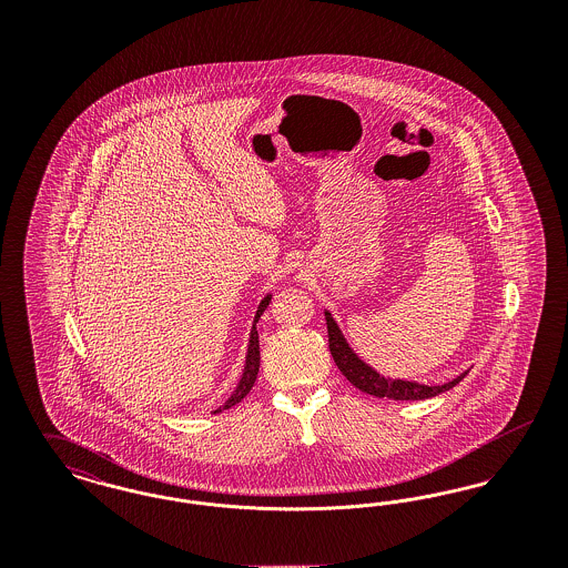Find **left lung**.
Instances as JSON below:
<instances>
[{"mask_svg": "<svg viewBox=\"0 0 568 568\" xmlns=\"http://www.w3.org/2000/svg\"><path fill=\"white\" fill-rule=\"evenodd\" d=\"M325 322H327L329 353H332L338 371L364 394H371L377 398H389V400H424V398H433V396L452 389L454 385H458L462 378L466 377V373H462L458 378H454L445 385H434V387L433 385H419V383L381 377L371 366H366L362 359L355 357V353L345 343L338 325L329 317V313H325Z\"/></svg>", "mask_w": 568, "mask_h": 568, "instance_id": "left-lung-1", "label": "left lung"}]
</instances>
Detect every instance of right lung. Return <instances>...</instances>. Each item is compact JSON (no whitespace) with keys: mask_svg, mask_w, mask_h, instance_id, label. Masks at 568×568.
Segmentation results:
<instances>
[{"mask_svg":"<svg viewBox=\"0 0 568 568\" xmlns=\"http://www.w3.org/2000/svg\"><path fill=\"white\" fill-rule=\"evenodd\" d=\"M268 302H271V296L264 297L262 304H260V308H257V315H255V322H253V329H251V341H248V353H246V366H244L243 378H241L239 387L232 392V396H230L223 405L219 406L216 410H213V413H219V410H225V408H232V406L239 405L244 396L251 392V387H253V383H255V378H257V373H260V336H257L255 324H257V320L262 317V313L266 311Z\"/></svg>","mask_w":568,"mask_h":568,"instance_id":"add662e5","label":"right lung"}]
</instances>
